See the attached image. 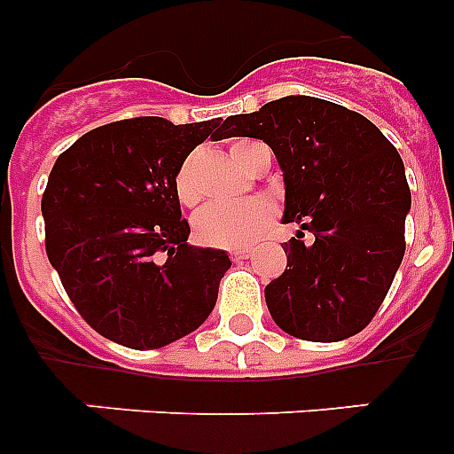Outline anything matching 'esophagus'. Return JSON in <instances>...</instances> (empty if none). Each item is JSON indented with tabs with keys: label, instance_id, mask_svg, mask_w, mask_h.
Segmentation results:
<instances>
[{
	"label": "esophagus",
	"instance_id": "34e87169",
	"mask_svg": "<svg viewBox=\"0 0 454 454\" xmlns=\"http://www.w3.org/2000/svg\"><path fill=\"white\" fill-rule=\"evenodd\" d=\"M254 254L252 250H231L230 256H231V262H243V259H250V256Z\"/></svg>",
	"mask_w": 454,
	"mask_h": 454
}]
</instances>
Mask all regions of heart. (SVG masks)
<instances>
[{
	"instance_id": "1",
	"label": "heart",
	"mask_w": 454,
	"mask_h": 454,
	"mask_svg": "<svg viewBox=\"0 0 454 454\" xmlns=\"http://www.w3.org/2000/svg\"><path fill=\"white\" fill-rule=\"evenodd\" d=\"M262 152H270L262 140L236 138L230 154L243 168L252 170ZM200 152H192L175 172V195L184 207H198L202 200V184L198 177ZM275 223V207L268 200H246V202H214L195 215V236L204 246L240 250L262 239Z\"/></svg>"
}]
</instances>
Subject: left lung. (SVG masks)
<instances>
[{
    "label": "left lung",
    "mask_w": 454,
    "mask_h": 454,
    "mask_svg": "<svg viewBox=\"0 0 454 454\" xmlns=\"http://www.w3.org/2000/svg\"><path fill=\"white\" fill-rule=\"evenodd\" d=\"M247 136L275 152L286 184V270L266 286L286 334L350 339L375 318L404 256L411 204L404 166L362 114L318 98H282L231 115L215 138Z\"/></svg>",
    "instance_id": "1"
}]
</instances>
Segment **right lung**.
<instances>
[{
  "label": "right lung",
  "instance_id": "obj_1",
  "mask_svg": "<svg viewBox=\"0 0 454 454\" xmlns=\"http://www.w3.org/2000/svg\"><path fill=\"white\" fill-rule=\"evenodd\" d=\"M220 127V118L118 120L56 159L43 192L45 250L70 302L104 339L163 348L214 311L231 262L186 243L175 172Z\"/></svg>",
  "mask_w": 454,
  "mask_h": 454
}]
</instances>
